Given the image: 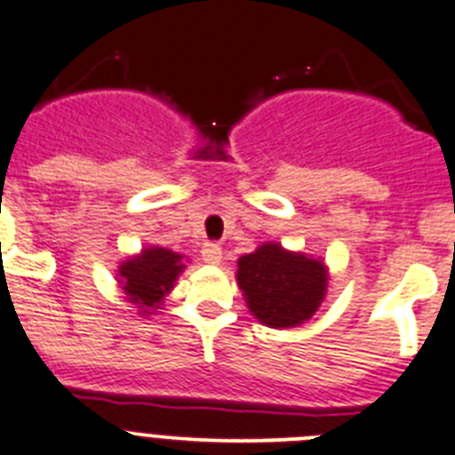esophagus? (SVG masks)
I'll return each instance as SVG.
<instances>
[{
	"label": "esophagus",
	"mask_w": 455,
	"mask_h": 455,
	"mask_svg": "<svg viewBox=\"0 0 455 455\" xmlns=\"http://www.w3.org/2000/svg\"><path fill=\"white\" fill-rule=\"evenodd\" d=\"M202 256H204V260H206V263L218 265L220 260H222V247H220V244H215V243H206L202 247Z\"/></svg>",
	"instance_id": "1"
}]
</instances>
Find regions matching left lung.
I'll return each instance as SVG.
<instances>
[{
	"label": "left lung",
	"mask_w": 455,
	"mask_h": 455,
	"mask_svg": "<svg viewBox=\"0 0 455 455\" xmlns=\"http://www.w3.org/2000/svg\"><path fill=\"white\" fill-rule=\"evenodd\" d=\"M237 285L263 324L288 329L319 308L326 292V267L304 253L263 244L237 260Z\"/></svg>",
	"instance_id": "1"
}]
</instances>
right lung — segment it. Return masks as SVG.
Returning <instances> with one entry per match:
<instances>
[{
	"label": "right lung",
	"mask_w": 455,
	"mask_h": 455,
	"mask_svg": "<svg viewBox=\"0 0 455 455\" xmlns=\"http://www.w3.org/2000/svg\"><path fill=\"white\" fill-rule=\"evenodd\" d=\"M181 269L179 253L163 247L145 249L140 256L120 265L122 290L131 304H136L142 313H147L149 308H158L161 299L174 288Z\"/></svg>",
	"instance_id": "right-lung-1"
}]
</instances>
